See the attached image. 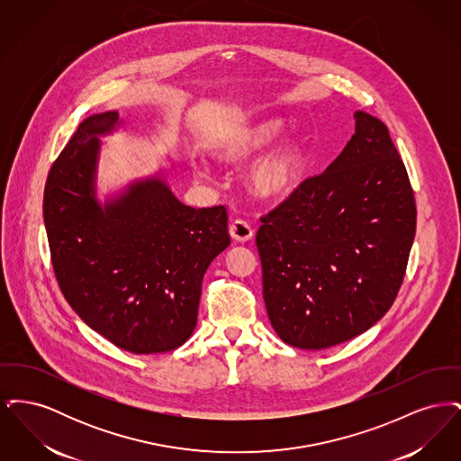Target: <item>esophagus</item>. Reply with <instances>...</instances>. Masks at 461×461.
Masks as SVG:
<instances>
[{"label": "esophagus", "instance_id": "obj_1", "mask_svg": "<svg viewBox=\"0 0 461 461\" xmlns=\"http://www.w3.org/2000/svg\"><path fill=\"white\" fill-rule=\"evenodd\" d=\"M230 235L235 241H249L254 237V228L243 220H235L230 224Z\"/></svg>", "mask_w": 461, "mask_h": 461}]
</instances>
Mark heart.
<instances>
[{"mask_svg": "<svg viewBox=\"0 0 461 461\" xmlns=\"http://www.w3.org/2000/svg\"><path fill=\"white\" fill-rule=\"evenodd\" d=\"M278 121L247 122L221 132L212 143V152L222 160H243L266 147L280 131ZM303 150L295 140H286L259 158L250 169L252 188L266 198L290 195L301 183Z\"/></svg>", "mask_w": 461, "mask_h": 461, "instance_id": "1", "label": "heart"}]
</instances>
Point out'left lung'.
Listing matches in <instances>:
<instances>
[{
	"label": "left lung",
	"mask_w": 461,
	"mask_h": 461,
	"mask_svg": "<svg viewBox=\"0 0 461 461\" xmlns=\"http://www.w3.org/2000/svg\"><path fill=\"white\" fill-rule=\"evenodd\" d=\"M356 132L321 175L261 216L263 295L278 337L327 349L394 304L417 231V203L387 126L354 113Z\"/></svg>",
	"instance_id": "obj_1"
}]
</instances>
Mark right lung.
Listing matches in <instances>:
<instances>
[{
    "instance_id": "obj_1",
    "label": "right lung",
    "mask_w": 461,
    "mask_h": 461,
    "mask_svg": "<svg viewBox=\"0 0 461 461\" xmlns=\"http://www.w3.org/2000/svg\"><path fill=\"white\" fill-rule=\"evenodd\" d=\"M117 112L85 119L53 162L43 218L59 286L77 316L134 354L173 351L197 325L202 278L230 245L224 205L181 203L147 179L104 209L95 198L98 134Z\"/></svg>"
}]
</instances>
